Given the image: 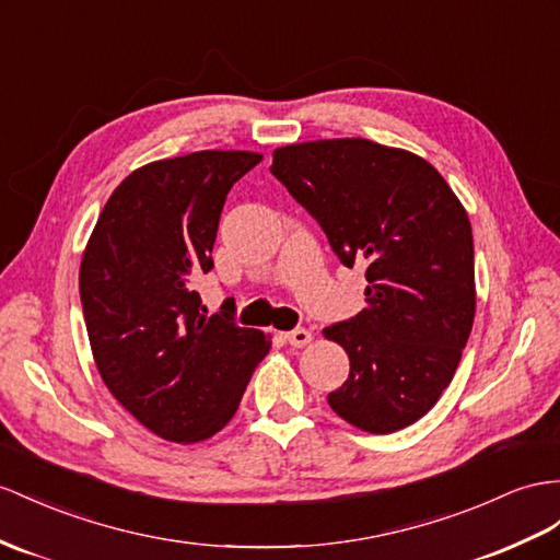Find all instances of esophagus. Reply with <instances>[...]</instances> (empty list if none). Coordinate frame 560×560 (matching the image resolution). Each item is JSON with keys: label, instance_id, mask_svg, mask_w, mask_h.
Instances as JSON below:
<instances>
[{"label": "esophagus", "instance_id": "obj_1", "mask_svg": "<svg viewBox=\"0 0 560 560\" xmlns=\"http://www.w3.org/2000/svg\"><path fill=\"white\" fill-rule=\"evenodd\" d=\"M283 338H285V342H289V346H293V348H305L307 342H312V334L307 331V328H293V331L283 334Z\"/></svg>", "mask_w": 560, "mask_h": 560}]
</instances>
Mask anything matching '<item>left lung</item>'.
<instances>
[{
    "label": "left lung",
    "mask_w": 560,
    "mask_h": 560,
    "mask_svg": "<svg viewBox=\"0 0 560 560\" xmlns=\"http://www.w3.org/2000/svg\"><path fill=\"white\" fill-rule=\"evenodd\" d=\"M275 175L319 222L338 260L366 267V307L324 328L350 357L328 405L366 433H395L435 407L476 317L468 212L421 155L369 139L275 151Z\"/></svg>",
    "instance_id": "left-lung-1"
}]
</instances>
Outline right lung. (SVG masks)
Segmentation results:
<instances>
[{
	"instance_id": "add662e5",
	"label": "right lung",
	"mask_w": 560,
	"mask_h": 560,
	"mask_svg": "<svg viewBox=\"0 0 560 560\" xmlns=\"http://www.w3.org/2000/svg\"><path fill=\"white\" fill-rule=\"evenodd\" d=\"M253 151H196L135 170L110 194L80 262L98 374L158 438H212L238 409L269 336L200 305L220 212Z\"/></svg>"
}]
</instances>
